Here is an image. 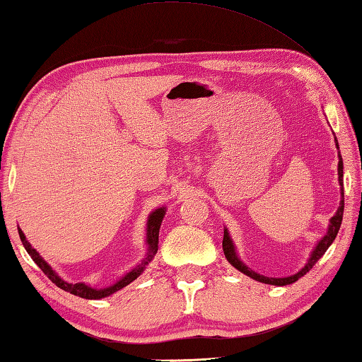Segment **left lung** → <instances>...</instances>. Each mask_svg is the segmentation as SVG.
Masks as SVG:
<instances>
[{"label":"left lung","instance_id":"obj_1","mask_svg":"<svg viewBox=\"0 0 362 362\" xmlns=\"http://www.w3.org/2000/svg\"><path fill=\"white\" fill-rule=\"evenodd\" d=\"M334 141H336V147L339 148V142H337V137H334ZM337 173H339V185H340V204H339V209L337 212L331 216L329 220V226H327V231L326 234L321 238L315 248L312 250L310 256H308V259L305 262V266L300 269L299 272H296L294 275H290V277H266V275H261L258 272H255L250 269L245 262H242L239 255H238V250H235L234 242L231 239V235H229L228 229L225 228V234H223V252H225V256L228 262L231 266H234L238 271H240L242 274L248 275L250 279H253L256 281H261V284H266V285H275V286H285V285H291L294 281H298L300 277H304V275L310 271V269L317 264V261L321 258L326 253V250L331 247V244L334 242V239L337 238V233L340 229L341 225V216H344V161H341V156L339 152V164H337Z\"/></svg>","mask_w":362,"mask_h":362}]
</instances>
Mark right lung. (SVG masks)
Instances as JSON below:
<instances>
[{"mask_svg": "<svg viewBox=\"0 0 362 362\" xmlns=\"http://www.w3.org/2000/svg\"><path fill=\"white\" fill-rule=\"evenodd\" d=\"M164 215H166V207H158L155 209L152 214L148 215L147 218V228H146V245H147V253H146V258H144L139 264L136 267L131 269L129 272H127L123 275V277L118 279L115 284H112L110 286L106 288H95L88 284H83V281H78V284H69L64 279H62L60 275H58L54 267H52L47 261H45L36 248H33L31 244L28 240H26V235L23 234V231L21 228H18V235H21V240L25 247L26 252L31 256V259L36 262L39 266V269L47 275V277L54 281V284L62 288V290L68 291L74 296H78V298H83V299H103V298H107V296L117 293L118 290H122L127 285H129L131 281H134L139 275L146 271V267L150 261L153 259V256L158 252V234H160V228H161V223Z\"/></svg>", "mask_w": 362, "mask_h": 362, "instance_id": "right-lung-1", "label": "right lung"}]
</instances>
